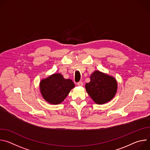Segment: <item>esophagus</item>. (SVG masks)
<instances>
[{"label":"esophagus","instance_id":"34e87169","mask_svg":"<svg viewBox=\"0 0 150 150\" xmlns=\"http://www.w3.org/2000/svg\"><path fill=\"white\" fill-rule=\"evenodd\" d=\"M77 85H78V86H82L83 85V82L82 81H79L77 83Z\"/></svg>","mask_w":150,"mask_h":150}]
</instances>
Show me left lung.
Masks as SVG:
<instances>
[{
	"instance_id": "obj_1",
	"label": "left lung",
	"mask_w": 150,
	"mask_h": 150,
	"mask_svg": "<svg viewBox=\"0 0 150 150\" xmlns=\"http://www.w3.org/2000/svg\"><path fill=\"white\" fill-rule=\"evenodd\" d=\"M116 79L98 71H95L90 76V82L85 84V88L93 100L98 104L110 101L117 91Z\"/></svg>"
}]
</instances>
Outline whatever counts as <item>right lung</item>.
<instances>
[{
  "label": "right lung",
  "instance_id": "obj_1",
  "mask_svg": "<svg viewBox=\"0 0 150 150\" xmlns=\"http://www.w3.org/2000/svg\"><path fill=\"white\" fill-rule=\"evenodd\" d=\"M41 93L46 101L58 104L68 95L75 84L70 79H65L60 74H54L40 82Z\"/></svg>",
  "mask_w": 150,
  "mask_h": 150
}]
</instances>
